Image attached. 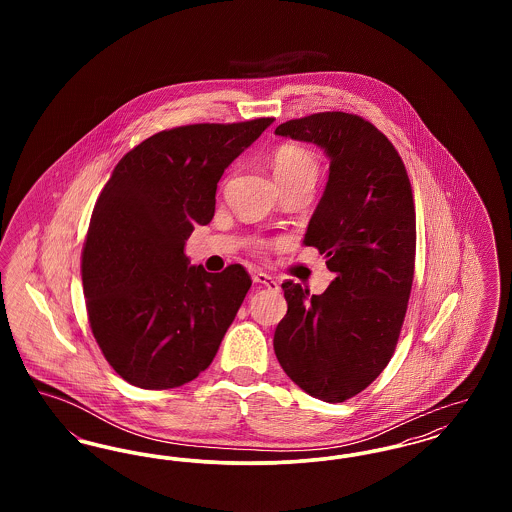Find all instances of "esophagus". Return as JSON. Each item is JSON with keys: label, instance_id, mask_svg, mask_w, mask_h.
<instances>
[{"label": "esophagus", "instance_id": "34e87169", "mask_svg": "<svg viewBox=\"0 0 512 512\" xmlns=\"http://www.w3.org/2000/svg\"><path fill=\"white\" fill-rule=\"evenodd\" d=\"M251 278H253V282L255 284H261V286H265L268 290H278L280 286H278V282L267 274V272H261V270H255L253 274H251Z\"/></svg>", "mask_w": 512, "mask_h": 512}]
</instances>
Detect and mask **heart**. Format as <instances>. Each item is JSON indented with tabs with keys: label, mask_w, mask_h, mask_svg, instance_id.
<instances>
[{
	"label": "heart",
	"mask_w": 512,
	"mask_h": 512,
	"mask_svg": "<svg viewBox=\"0 0 512 512\" xmlns=\"http://www.w3.org/2000/svg\"><path fill=\"white\" fill-rule=\"evenodd\" d=\"M272 169H274L278 182L309 180V182L315 184L320 167H318V159L313 151H309L305 147L286 144V146H280L274 151ZM267 245L265 240L255 242L257 249H265Z\"/></svg>",
	"instance_id": "heart-1"
}]
</instances>
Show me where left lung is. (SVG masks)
Segmentation results:
<instances>
[{
    "mask_svg": "<svg viewBox=\"0 0 512 512\" xmlns=\"http://www.w3.org/2000/svg\"><path fill=\"white\" fill-rule=\"evenodd\" d=\"M274 134L313 142L330 159L305 245L317 247L336 276L320 295L282 284L288 313L276 326L274 353L301 390L341 403L380 376L399 340L414 278L413 188L397 149L359 115L315 113Z\"/></svg>",
    "mask_w": 512,
    "mask_h": 512,
    "instance_id": "1",
    "label": "left lung"
}]
</instances>
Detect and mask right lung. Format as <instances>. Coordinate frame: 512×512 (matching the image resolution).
Instances as JSON below:
<instances>
[{
  "instance_id": "obj_1",
  "label": "right lung",
  "mask_w": 512,
  "mask_h": 512,
  "mask_svg": "<svg viewBox=\"0 0 512 512\" xmlns=\"http://www.w3.org/2000/svg\"><path fill=\"white\" fill-rule=\"evenodd\" d=\"M272 122L157 132L103 186L82 247V286L99 349L128 384L178 388L213 363L251 276L242 265L219 274L190 267L184 244L213 219L224 169Z\"/></svg>"
}]
</instances>
